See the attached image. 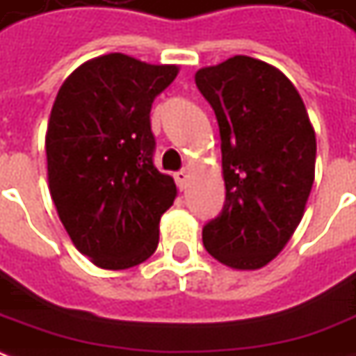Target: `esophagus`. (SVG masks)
<instances>
[{
	"label": "esophagus",
	"mask_w": 356,
	"mask_h": 356,
	"mask_svg": "<svg viewBox=\"0 0 356 356\" xmlns=\"http://www.w3.org/2000/svg\"><path fill=\"white\" fill-rule=\"evenodd\" d=\"M174 178H176L178 188H180V190H184V188H186V182H188V170L184 168V170H180V172H176V176H174Z\"/></svg>",
	"instance_id": "34e87169"
}]
</instances>
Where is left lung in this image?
<instances>
[{
    "instance_id": "left-lung-1",
    "label": "left lung",
    "mask_w": 356,
    "mask_h": 356,
    "mask_svg": "<svg viewBox=\"0 0 356 356\" xmlns=\"http://www.w3.org/2000/svg\"><path fill=\"white\" fill-rule=\"evenodd\" d=\"M221 135L225 204L202 239L217 261L254 270L270 262L304 216L316 168V133L280 70L233 56L195 74Z\"/></svg>"
}]
</instances>
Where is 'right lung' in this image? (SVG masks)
Wrapping results in <instances>:
<instances>
[{
    "instance_id": "1",
    "label": "right lung",
    "mask_w": 356,
    "mask_h": 356,
    "mask_svg": "<svg viewBox=\"0 0 356 356\" xmlns=\"http://www.w3.org/2000/svg\"><path fill=\"white\" fill-rule=\"evenodd\" d=\"M178 74L127 54L82 64L62 83L47 131L49 188L76 249L107 270L147 261L176 184L154 166L150 107Z\"/></svg>"
}]
</instances>
